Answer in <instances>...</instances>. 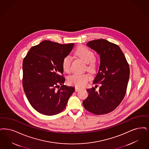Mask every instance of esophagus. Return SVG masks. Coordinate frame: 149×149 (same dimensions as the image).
<instances>
[{"label":"esophagus","instance_id":"obj_1","mask_svg":"<svg viewBox=\"0 0 149 149\" xmlns=\"http://www.w3.org/2000/svg\"><path fill=\"white\" fill-rule=\"evenodd\" d=\"M81 89V88H79V87H77V86L75 87V91H79V90H80Z\"/></svg>","mask_w":149,"mask_h":149}]
</instances>
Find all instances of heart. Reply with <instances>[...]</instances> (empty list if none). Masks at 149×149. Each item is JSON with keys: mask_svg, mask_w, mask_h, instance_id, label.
<instances>
[{"mask_svg": "<svg viewBox=\"0 0 149 149\" xmlns=\"http://www.w3.org/2000/svg\"><path fill=\"white\" fill-rule=\"evenodd\" d=\"M75 54L87 64L86 69L89 72L93 73L95 72L96 63L95 54L89 49L85 47H80L77 49ZM72 58L70 56H67L63 61V68L64 72H69L71 70ZM90 79L88 74H74L68 78V83L76 86L82 87L85 86Z\"/></svg>", "mask_w": 149, "mask_h": 149, "instance_id": "heart-1", "label": "heart"}]
</instances>
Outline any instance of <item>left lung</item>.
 I'll return each mask as SVG.
<instances>
[{
	"mask_svg": "<svg viewBox=\"0 0 149 149\" xmlns=\"http://www.w3.org/2000/svg\"><path fill=\"white\" fill-rule=\"evenodd\" d=\"M86 45L100 56V64L93 84L99 83V91L87 89L84 107L91 113H109L119 105L125 96L130 76L129 65L118 45L105 39L88 42Z\"/></svg>",
	"mask_w": 149,
	"mask_h": 149,
	"instance_id": "8db88e82",
	"label": "left lung"
}]
</instances>
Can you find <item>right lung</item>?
<instances>
[{
  "label": "right lung",
  "instance_id": "1",
  "mask_svg": "<svg viewBox=\"0 0 149 149\" xmlns=\"http://www.w3.org/2000/svg\"><path fill=\"white\" fill-rule=\"evenodd\" d=\"M74 46V43L44 40L30 48L24 58V93L31 107L39 113L48 116L60 113L74 92V87L64 85L65 79L61 75L63 61Z\"/></svg>",
  "mask_w": 149,
  "mask_h": 149
}]
</instances>
